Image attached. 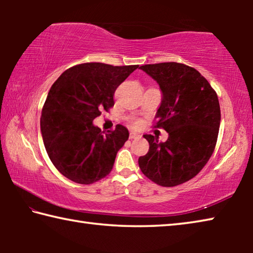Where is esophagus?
<instances>
[{
    "label": "esophagus",
    "instance_id": "esophagus-1",
    "mask_svg": "<svg viewBox=\"0 0 253 253\" xmlns=\"http://www.w3.org/2000/svg\"><path fill=\"white\" fill-rule=\"evenodd\" d=\"M137 137H139V135H138V134H136V132H134V131H131L130 134H129V138H130V139L137 138Z\"/></svg>",
    "mask_w": 253,
    "mask_h": 253
}]
</instances>
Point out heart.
Masks as SVG:
<instances>
[{
  "label": "heart",
  "instance_id": "obj_1",
  "mask_svg": "<svg viewBox=\"0 0 253 253\" xmlns=\"http://www.w3.org/2000/svg\"><path fill=\"white\" fill-rule=\"evenodd\" d=\"M134 125H137V122H134Z\"/></svg>",
  "mask_w": 253,
  "mask_h": 253
}]
</instances>
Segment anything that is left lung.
Masks as SVG:
<instances>
[{"mask_svg":"<svg viewBox=\"0 0 253 253\" xmlns=\"http://www.w3.org/2000/svg\"><path fill=\"white\" fill-rule=\"evenodd\" d=\"M139 69L160 84L163 97L155 127L169 132L164 143L144 135L149 149L138 158L139 169L158 185L176 186L196 176L212 156L221 122L219 99L209 81L183 63L162 62Z\"/></svg>","mask_w":253,"mask_h":253,"instance_id":"left-lung-1","label":"left lung"}]
</instances>
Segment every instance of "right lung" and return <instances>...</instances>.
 Segmentation results:
<instances>
[{"mask_svg": "<svg viewBox=\"0 0 253 253\" xmlns=\"http://www.w3.org/2000/svg\"><path fill=\"white\" fill-rule=\"evenodd\" d=\"M137 68L81 63L67 69L50 88L42 108L41 134L52 164L70 181L87 185L113 169L129 132L117 125L104 134L92 122L115 105L117 87Z\"/></svg>", "mask_w": 253, "mask_h": 253, "instance_id": "1", "label": "right lung"}]
</instances>
